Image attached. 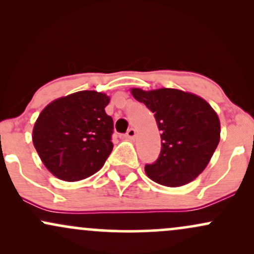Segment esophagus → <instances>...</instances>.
<instances>
[{"label": "esophagus", "instance_id": "1", "mask_svg": "<svg viewBox=\"0 0 254 254\" xmlns=\"http://www.w3.org/2000/svg\"><path fill=\"white\" fill-rule=\"evenodd\" d=\"M125 137H127V138H129V139H133L136 137V130L131 127V129H129V131L125 133Z\"/></svg>", "mask_w": 254, "mask_h": 254}]
</instances>
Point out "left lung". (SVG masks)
<instances>
[{"instance_id":"obj_1","label":"left lung","mask_w":254,"mask_h":254,"mask_svg":"<svg viewBox=\"0 0 254 254\" xmlns=\"http://www.w3.org/2000/svg\"><path fill=\"white\" fill-rule=\"evenodd\" d=\"M131 94L154 113L161 131V151L145 174L153 182L178 188L191 183L205 170L220 142L217 113L193 93L174 88L143 90Z\"/></svg>"}]
</instances>
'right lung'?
<instances>
[{
  "label": "right lung",
  "instance_id": "1",
  "mask_svg": "<svg viewBox=\"0 0 254 254\" xmlns=\"http://www.w3.org/2000/svg\"><path fill=\"white\" fill-rule=\"evenodd\" d=\"M110 97L80 90L45 106L32 141L40 160L58 179L78 182L103 167L113 149V121L105 112Z\"/></svg>",
  "mask_w": 254,
  "mask_h": 254
}]
</instances>
